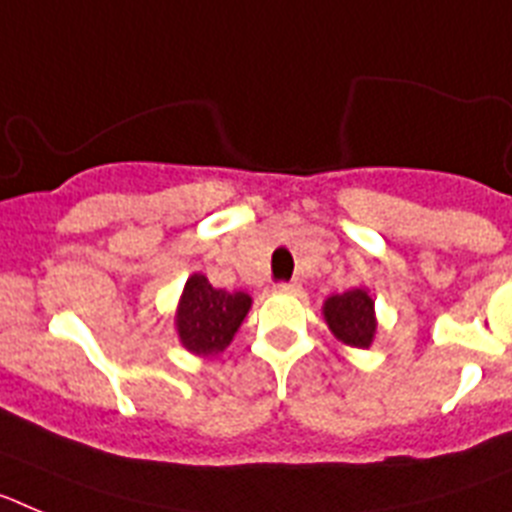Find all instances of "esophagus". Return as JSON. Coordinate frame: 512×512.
Listing matches in <instances>:
<instances>
[{"instance_id": "1", "label": "esophagus", "mask_w": 512, "mask_h": 512, "mask_svg": "<svg viewBox=\"0 0 512 512\" xmlns=\"http://www.w3.org/2000/svg\"><path fill=\"white\" fill-rule=\"evenodd\" d=\"M279 292H300V282H279Z\"/></svg>"}]
</instances>
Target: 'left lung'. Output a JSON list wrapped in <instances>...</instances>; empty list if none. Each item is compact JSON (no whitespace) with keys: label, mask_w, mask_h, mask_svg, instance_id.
<instances>
[{"label":"left lung","mask_w":512,"mask_h":512,"mask_svg":"<svg viewBox=\"0 0 512 512\" xmlns=\"http://www.w3.org/2000/svg\"><path fill=\"white\" fill-rule=\"evenodd\" d=\"M323 312L338 341L356 348H369L377 320H374V300L364 289H351L343 295L328 297Z\"/></svg>","instance_id":"1"}]
</instances>
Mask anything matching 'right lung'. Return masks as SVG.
<instances>
[{
    "label": "right lung",
    "mask_w": 512,
    "mask_h": 512,
    "mask_svg": "<svg viewBox=\"0 0 512 512\" xmlns=\"http://www.w3.org/2000/svg\"><path fill=\"white\" fill-rule=\"evenodd\" d=\"M248 307L251 297L246 292H225L212 287L202 274H194L176 312L179 338L192 354H220L241 328Z\"/></svg>",
    "instance_id": "1"
}]
</instances>
